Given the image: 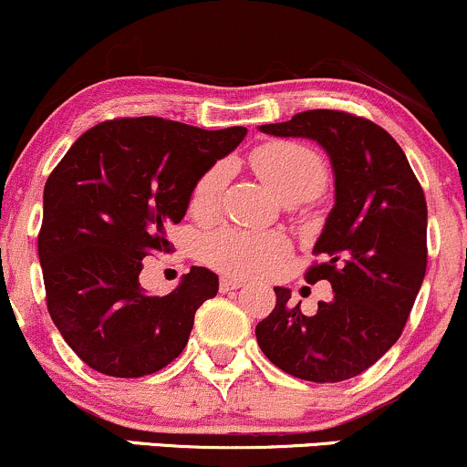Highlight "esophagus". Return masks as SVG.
<instances>
[{
	"label": "esophagus",
	"instance_id": "34e87169",
	"mask_svg": "<svg viewBox=\"0 0 467 467\" xmlns=\"http://www.w3.org/2000/svg\"><path fill=\"white\" fill-rule=\"evenodd\" d=\"M242 285H244L242 279H233V276H223L222 284H219V288H222V292H230V290L242 288Z\"/></svg>",
	"mask_w": 467,
	"mask_h": 467
}]
</instances>
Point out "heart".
I'll return each instance as SVG.
<instances>
[{
	"instance_id": "heart-1",
	"label": "heart",
	"mask_w": 467,
	"mask_h": 467,
	"mask_svg": "<svg viewBox=\"0 0 467 467\" xmlns=\"http://www.w3.org/2000/svg\"><path fill=\"white\" fill-rule=\"evenodd\" d=\"M254 171L284 202H306L321 192L326 166L310 148L292 141H270L250 157ZM223 168L213 166L194 183L191 210L197 217H210L217 206ZM202 254L219 273L233 276H264L281 265L288 254V242L281 234L225 228L210 233L202 244Z\"/></svg>"
}]
</instances>
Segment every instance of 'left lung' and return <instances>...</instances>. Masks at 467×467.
I'll list each match as a JSON object with an SVG mask.
<instances>
[{
  "instance_id": "obj_1",
  "label": "left lung",
  "mask_w": 467,
  "mask_h": 467,
  "mask_svg": "<svg viewBox=\"0 0 467 467\" xmlns=\"http://www.w3.org/2000/svg\"><path fill=\"white\" fill-rule=\"evenodd\" d=\"M275 137H301L326 150L335 203L315 253L326 261L306 273L326 279L332 299L306 317L276 285L275 310L259 321L257 343L292 377L337 383L361 375L401 337L423 284L428 206L401 146L381 126L339 110H306L259 126Z\"/></svg>"
}]
</instances>
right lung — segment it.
Segmentation results:
<instances>
[{"label": "right lung", "mask_w": 467, "mask_h": 467, "mask_svg": "<svg viewBox=\"0 0 467 467\" xmlns=\"http://www.w3.org/2000/svg\"><path fill=\"white\" fill-rule=\"evenodd\" d=\"M161 117L112 119L77 140L44 188L37 248L53 324L92 370L143 377L182 355L194 312L219 290L192 265L166 296L140 284L143 257L171 253L168 230L194 183L245 137Z\"/></svg>", "instance_id": "right-lung-1"}]
</instances>
